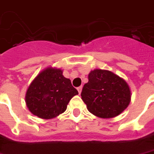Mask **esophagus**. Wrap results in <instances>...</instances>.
Returning a JSON list of instances; mask_svg holds the SVG:
<instances>
[{
    "instance_id": "esophagus-1",
    "label": "esophagus",
    "mask_w": 154,
    "mask_h": 154,
    "mask_svg": "<svg viewBox=\"0 0 154 154\" xmlns=\"http://www.w3.org/2000/svg\"><path fill=\"white\" fill-rule=\"evenodd\" d=\"M77 90H78L79 94H81V91H82V86H79V87H78V88H77Z\"/></svg>"
}]
</instances>
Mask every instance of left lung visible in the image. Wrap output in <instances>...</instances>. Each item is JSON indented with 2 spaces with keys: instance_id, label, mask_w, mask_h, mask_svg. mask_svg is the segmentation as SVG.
Returning <instances> with one entry per match:
<instances>
[{
  "instance_id": "obj_1",
  "label": "left lung",
  "mask_w": 154,
  "mask_h": 154,
  "mask_svg": "<svg viewBox=\"0 0 154 154\" xmlns=\"http://www.w3.org/2000/svg\"><path fill=\"white\" fill-rule=\"evenodd\" d=\"M81 97L91 113L101 118H112L127 107L131 90L127 83L114 73L94 69L83 87Z\"/></svg>"
}]
</instances>
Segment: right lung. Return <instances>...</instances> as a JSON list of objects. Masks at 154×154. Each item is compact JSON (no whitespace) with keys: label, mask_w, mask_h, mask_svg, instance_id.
I'll use <instances>...</instances> for the list:
<instances>
[{"label":"right lung","mask_w":154,"mask_h":154,"mask_svg":"<svg viewBox=\"0 0 154 154\" xmlns=\"http://www.w3.org/2000/svg\"><path fill=\"white\" fill-rule=\"evenodd\" d=\"M78 94L70 79L64 77L61 69L48 68L31 83L25 101L33 115L51 119L63 113L69 100Z\"/></svg>","instance_id":"obj_1"}]
</instances>
